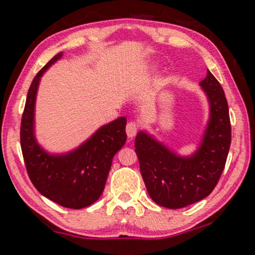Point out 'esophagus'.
Masks as SVG:
<instances>
[{
    "mask_svg": "<svg viewBox=\"0 0 255 255\" xmlns=\"http://www.w3.org/2000/svg\"><path fill=\"white\" fill-rule=\"evenodd\" d=\"M137 130H139V125H137L136 122L130 121V122H128L127 126H126V133H127L128 137L135 136Z\"/></svg>",
    "mask_w": 255,
    "mask_h": 255,
    "instance_id": "esophagus-1",
    "label": "esophagus"
}]
</instances>
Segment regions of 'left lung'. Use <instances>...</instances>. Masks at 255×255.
Returning <instances> with one entry per match:
<instances>
[{"label":"left lung","mask_w":255,"mask_h":255,"mask_svg":"<svg viewBox=\"0 0 255 255\" xmlns=\"http://www.w3.org/2000/svg\"><path fill=\"white\" fill-rule=\"evenodd\" d=\"M200 85L211 111L203 142L193 156H177L144 131L135 137L146 189L154 203L168 209H182L206 198L217 186L227 162L231 126L225 93L210 71Z\"/></svg>","instance_id":"left-lung-1"}]
</instances>
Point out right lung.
Listing matches in <instances>:
<instances>
[{"label": "right lung", "mask_w": 255, "mask_h": 255, "mask_svg": "<svg viewBox=\"0 0 255 255\" xmlns=\"http://www.w3.org/2000/svg\"><path fill=\"white\" fill-rule=\"evenodd\" d=\"M61 56L62 52L52 57L32 81L20 126V145L28 177L37 191L61 206L79 210L90 206L103 193L113 158L127 140V119L103 126L69 153L52 156L40 148L33 133L38 84L43 73Z\"/></svg>", "instance_id": "obj_1"}]
</instances>
